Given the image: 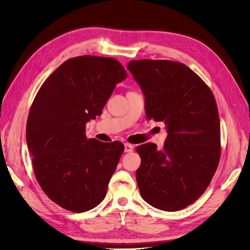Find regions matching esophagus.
<instances>
[{"instance_id": "34e87169", "label": "esophagus", "mask_w": 250, "mask_h": 250, "mask_svg": "<svg viewBox=\"0 0 250 250\" xmlns=\"http://www.w3.org/2000/svg\"><path fill=\"white\" fill-rule=\"evenodd\" d=\"M124 147H125V152H127V153H129V152H132V150H133V146L132 145H130V144H128V143H126L125 145H124Z\"/></svg>"}]
</instances>
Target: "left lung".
Listing matches in <instances>:
<instances>
[{
    "instance_id": "obj_1",
    "label": "left lung",
    "mask_w": 250,
    "mask_h": 250,
    "mask_svg": "<svg viewBox=\"0 0 250 250\" xmlns=\"http://www.w3.org/2000/svg\"><path fill=\"white\" fill-rule=\"evenodd\" d=\"M127 69L145 96L148 120L164 122L163 150L147 143L137 148V183L143 199L175 211L207 190L221 155L220 120L215 97L197 74L171 60H131Z\"/></svg>"
}]
</instances>
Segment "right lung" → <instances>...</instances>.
I'll return each instance as SVG.
<instances>
[{
  "label": "right lung",
  "mask_w": 250,
  "mask_h": 250,
  "mask_svg": "<svg viewBox=\"0 0 250 250\" xmlns=\"http://www.w3.org/2000/svg\"><path fill=\"white\" fill-rule=\"evenodd\" d=\"M126 77L115 58L77 56L60 64L34 98L26 128L28 149L42 191L62 208L82 213L106 195L124 145L87 139L85 125L101 115Z\"/></svg>",
  "instance_id": "1"
}]
</instances>
